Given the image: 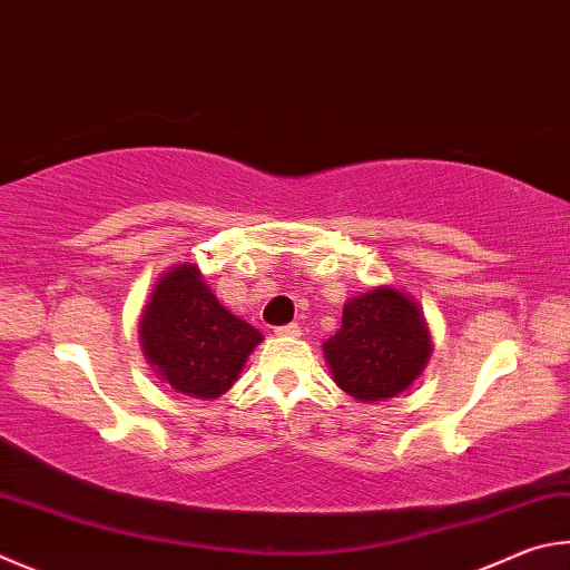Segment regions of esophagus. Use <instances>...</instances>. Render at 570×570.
<instances>
[{
	"label": "esophagus",
	"mask_w": 570,
	"mask_h": 570,
	"mask_svg": "<svg viewBox=\"0 0 570 570\" xmlns=\"http://www.w3.org/2000/svg\"><path fill=\"white\" fill-rule=\"evenodd\" d=\"M276 336H286V338H298L302 336V326L298 324H286L276 328Z\"/></svg>",
	"instance_id": "esophagus-1"
}]
</instances>
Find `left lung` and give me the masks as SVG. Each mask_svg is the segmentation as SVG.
Wrapping results in <instances>:
<instances>
[{"mask_svg":"<svg viewBox=\"0 0 570 570\" xmlns=\"http://www.w3.org/2000/svg\"><path fill=\"white\" fill-rule=\"evenodd\" d=\"M431 351L419 302L391 284L348 298L341 328L324 341L331 376L358 403L396 399L421 376Z\"/></svg>","mask_w":570,"mask_h":570,"instance_id":"1","label":"left lung"}]
</instances>
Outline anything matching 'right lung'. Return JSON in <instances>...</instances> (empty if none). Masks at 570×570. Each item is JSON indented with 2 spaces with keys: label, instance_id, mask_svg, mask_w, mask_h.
<instances>
[{
  "label": "right lung",
  "instance_id": "add662e5",
  "mask_svg": "<svg viewBox=\"0 0 570 570\" xmlns=\"http://www.w3.org/2000/svg\"><path fill=\"white\" fill-rule=\"evenodd\" d=\"M139 341L164 384L212 401L234 386L264 336L216 298L199 266L184 262L154 284L139 318Z\"/></svg>",
  "mask_w": 570,
  "mask_h": 570
}]
</instances>
